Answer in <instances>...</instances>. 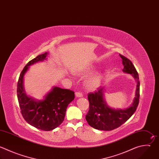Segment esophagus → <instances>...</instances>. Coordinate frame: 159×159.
<instances>
[{
  "instance_id": "obj_1",
  "label": "esophagus",
  "mask_w": 159,
  "mask_h": 159,
  "mask_svg": "<svg viewBox=\"0 0 159 159\" xmlns=\"http://www.w3.org/2000/svg\"><path fill=\"white\" fill-rule=\"evenodd\" d=\"M83 95H84L83 93L80 92H77L75 93V96L77 97H83Z\"/></svg>"
}]
</instances>
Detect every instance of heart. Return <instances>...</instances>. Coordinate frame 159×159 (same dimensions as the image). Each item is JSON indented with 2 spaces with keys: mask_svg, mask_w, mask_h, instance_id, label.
Wrapping results in <instances>:
<instances>
[{
  "mask_svg": "<svg viewBox=\"0 0 159 159\" xmlns=\"http://www.w3.org/2000/svg\"><path fill=\"white\" fill-rule=\"evenodd\" d=\"M102 77L100 74H95L90 77L86 82V86L90 90H93L98 87L101 83Z\"/></svg>",
  "mask_w": 159,
  "mask_h": 159,
  "instance_id": "obj_1",
  "label": "heart"
}]
</instances>
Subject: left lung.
<instances>
[{
    "instance_id": "8db88e82",
    "label": "left lung",
    "mask_w": 159,
    "mask_h": 159,
    "mask_svg": "<svg viewBox=\"0 0 159 159\" xmlns=\"http://www.w3.org/2000/svg\"><path fill=\"white\" fill-rule=\"evenodd\" d=\"M124 65L123 71L130 74L137 79L135 97L131 106L125 110H115L109 107L103 98V88L94 93H88L89 110L85 119L92 127L101 130H112L124 124L135 112L139 102L140 82L139 74L134 64L126 57L120 54Z\"/></svg>"
}]
</instances>
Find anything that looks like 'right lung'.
Returning <instances> with one entry per match:
<instances>
[{"instance_id":"add662e5","label":"right lung","mask_w":159,"mask_h":159,"mask_svg":"<svg viewBox=\"0 0 159 159\" xmlns=\"http://www.w3.org/2000/svg\"><path fill=\"white\" fill-rule=\"evenodd\" d=\"M47 54L39 55L27 64L20 74L17 89L22 117L30 125L44 131L52 130L62 123L68 105L75 97L74 91L57 87L53 88L43 100L37 102L26 95L23 86L24 74L30 65L43 61Z\"/></svg>"}]
</instances>
